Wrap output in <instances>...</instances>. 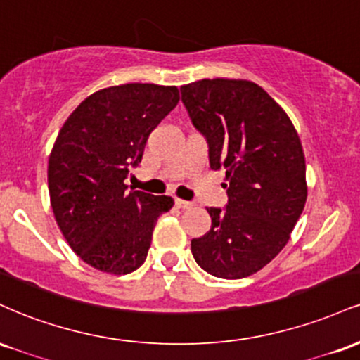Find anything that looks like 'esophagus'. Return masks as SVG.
Returning <instances> with one entry per match:
<instances>
[{"mask_svg": "<svg viewBox=\"0 0 360 360\" xmlns=\"http://www.w3.org/2000/svg\"><path fill=\"white\" fill-rule=\"evenodd\" d=\"M176 205H177V208H181V210H189V208H193V203H191V201L176 200Z\"/></svg>", "mask_w": 360, "mask_h": 360, "instance_id": "1", "label": "esophagus"}]
</instances>
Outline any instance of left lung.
I'll return each mask as SVG.
<instances>
[{
  "instance_id": "left-lung-1",
  "label": "left lung",
  "mask_w": 360,
  "mask_h": 360,
  "mask_svg": "<svg viewBox=\"0 0 360 360\" xmlns=\"http://www.w3.org/2000/svg\"><path fill=\"white\" fill-rule=\"evenodd\" d=\"M193 125L205 135L210 166L225 171L229 205L206 208L212 230L191 240L198 266L214 278L255 274L284 249L308 196L298 131L281 106L247 79L181 86Z\"/></svg>"
}]
</instances>
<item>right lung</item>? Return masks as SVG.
Masks as SVG:
<instances>
[{
	"label": "right lung",
	"instance_id": "obj_1",
	"mask_svg": "<svg viewBox=\"0 0 360 360\" xmlns=\"http://www.w3.org/2000/svg\"><path fill=\"white\" fill-rule=\"evenodd\" d=\"M179 103L176 86H111L89 94L62 125L49 155V194L71 249L94 269L122 276L147 259L171 196L127 193L150 131Z\"/></svg>",
	"mask_w": 360,
	"mask_h": 360
}]
</instances>
